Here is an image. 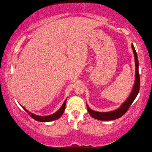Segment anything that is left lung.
Returning <instances> with one entry per match:
<instances>
[{
    "mask_svg": "<svg viewBox=\"0 0 152 152\" xmlns=\"http://www.w3.org/2000/svg\"><path fill=\"white\" fill-rule=\"evenodd\" d=\"M132 48L133 50V54H134L135 57V82L133 84L132 91L131 92L129 96L127 99V100L123 102L119 108L117 109L112 110V111L109 112H98L95 111V110H92L90 108L88 104L86 103V107L90 115L94 119H99L101 121H112L117 119L118 118L122 117L125 113L127 111L129 108L132 105L133 102L134 101L136 96H137L140 91V74H139V61L137 58V52L135 50V48L133 45H132Z\"/></svg>",
    "mask_w": 152,
    "mask_h": 152,
    "instance_id": "obj_1",
    "label": "left lung"
}]
</instances>
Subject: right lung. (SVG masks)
Instances as JSON below:
<instances>
[{
  "label": "right lung",
  "instance_id": "1",
  "mask_svg": "<svg viewBox=\"0 0 152 152\" xmlns=\"http://www.w3.org/2000/svg\"><path fill=\"white\" fill-rule=\"evenodd\" d=\"M66 101H67V99L65 100V101H64L63 104L61 105L60 109H59L58 111H56L55 113H53V114L51 115H48V116H39V115H35V114H33V113H31V112H29V110H27L23 107H22V106L21 107H23V109L25 111H26L28 114L30 115V117L33 118V119L37 121H40V122H50V121H51L58 119L59 118H60L61 115H63L64 110H65V108H66Z\"/></svg>",
  "mask_w": 152,
  "mask_h": 152
}]
</instances>
